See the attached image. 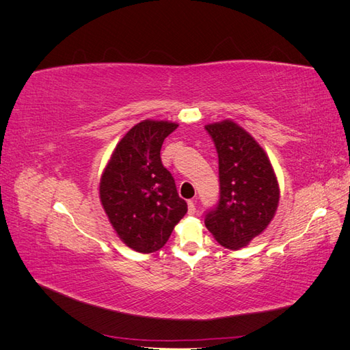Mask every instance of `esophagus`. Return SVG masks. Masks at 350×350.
I'll list each match as a JSON object with an SVG mask.
<instances>
[{"mask_svg":"<svg viewBox=\"0 0 350 350\" xmlns=\"http://www.w3.org/2000/svg\"><path fill=\"white\" fill-rule=\"evenodd\" d=\"M196 211H197V208H196L194 201H188V215H194Z\"/></svg>","mask_w":350,"mask_h":350,"instance_id":"esophagus-1","label":"esophagus"}]
</instances>
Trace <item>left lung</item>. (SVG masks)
I'll use <instances>...</instances> for the list:
<instances>
[{
    "instance_id": "8db88e82",
    "label": "left lung",
    "mask_w": 350,
    "mask_h": 350,
    "mask_svg": "<svg viewBox=\"0 0 350 350\" xmlns=\"http://www.w3.org/2000/svg\"><path fill=\"white\" fill-rule=\"evenodd\" d=\"M219 157L220 197L204 224L229 250L247 247L269 226L279 206V184L269 157L252 137L230 120L206 125Z\"/></svg>"
}]
</instances>
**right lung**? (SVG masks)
Instances as JSON below:
<instances>
[{
	"instance_id": "add662e5",
	"label": "right lung",
	"mask_w": 350,
	"mask_h": 350,
	"mask_svg": "<svg viewBox=\"0 0 350 350\" xmlns=\"http://www.w3.org/2000/svg\"><path fill=\"white\" fill-rule=\"evenodd\" d=\"M178 124L144 120L134 125L105 167L99 197L112 228L126 247L161 250L187 213L171 172L162 165L163 140Z\"/></svg>"
}]
</instances>
